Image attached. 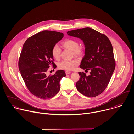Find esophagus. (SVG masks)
Masks as SVG:
<instances>
[{"mask_svg":"<svg viewBox=\"0 0 134 134\" xmlns=\"http://www.w3.org/2000/svg\"><path fill=\"white\" fill-rule=\"evenodd\" d=\"M70 73H71V72H70V71H66V72H65V74H66V75L69 74H70Z\"/></svg>","mask_w":134,"mask_h":134,"instance_id":"obj_1","label":"esophagus"}]
</instances>
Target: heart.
Masks as SVG:
<instances>
[{"instance_id":"1","label":"heart","mask_w":134,"mask_h":134,"mask_svg":"<svg viewBox=\"0 0 134 134\" xmlns=\"http://www.w3.org/2000/svg\"><path fill=\"white\" fill-rule=\"evenodd\" d=\"M62 46L72 51L74 55L77 57L81 56L84 53V49L82 47L79 46V43L74 39H68L62 43ZM61 49L59 46L55 45L52 51L53 57L58 60L60 58ZM79 64V61L77 59L71 60H63L58 64V68L60 69L66 71H72L74 70Z\"/></svg>"}]
</instances>
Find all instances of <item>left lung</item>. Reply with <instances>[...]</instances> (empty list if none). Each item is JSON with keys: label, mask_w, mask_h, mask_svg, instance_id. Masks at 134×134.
<instances>
[{"label": "left lung", "mask_w": 134, "mask_h": 134, "mask_svg": "<svg viewBox=\"0 0 134 134\" xmlns=\"http://www.w3.org/2000/svg\"><path fill=\"white\" fill-rule=\"evenodd\" d=\"M68 35L80 38L85 47V56L80 68L90 75L78 73L80 78L76 83L77 90L84 96L93 97L106 89L115 66L113 48L105 35L87 27L69 31Z\"/></svg>", "instance_id": "left-lung-1"}]
</instances>
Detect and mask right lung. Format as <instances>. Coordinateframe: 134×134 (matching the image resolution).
Here are the masks:
<instances>
[{
  "label": "right lung",
  "instance_id": "obj_1",
  "mask_svg": "<svg viewBox=\"0 0 134 134\" xmlns=\"http://www.w3.org/2000/svg\"><path fill=\"white\" fill-rule=\"evenodd\" d=\"M63 34L44 30L28 38L20 53L19 68L27 88L41 99L51 98L60 89V81L66 76L63 70H58L53 75H47L51 65H55L52 51L63 37Z\"/></svg>",
  "mask_w": 134,
  "mask_h": 134
}]
</instances>
